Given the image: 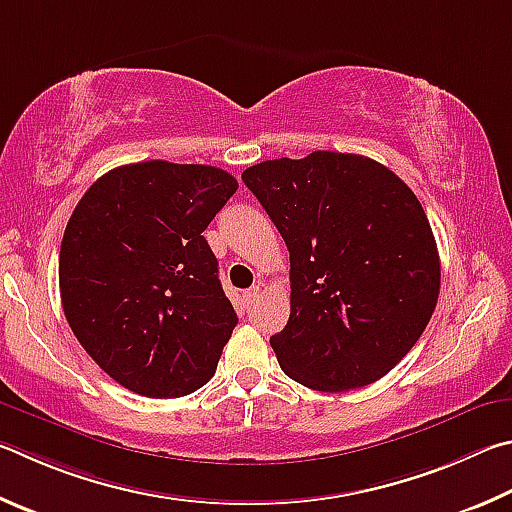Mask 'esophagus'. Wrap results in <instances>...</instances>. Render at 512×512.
<instances>
[{
    "label": "esophagus",
    "instance_id": "obj_1",
    "mask_svg": "<svg viewBox=\"0 0 512 512\" xmlns=\"http://www.w3.org/2000/svg\"><path fill=\"white\" fill-rule=\"evenodd\" d=\"M256 297H258V288H249V290L242 292V301H245V306H249V303L254 301Z\"/></svg>",
    "mask_w": 512,
    "mask_h": 512
}]
</instances>
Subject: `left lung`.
<instances>
[{"label":"left lung","mask_w":512,"mask_h":512,"mask_svg":"<svg viewBox=\"0 0 512 512\" xmlns=\"http://www.w3.org/2000/svg\"><path fill=\"white\" fill-rule=\"evenodd\" d=\"M290 251V319L270 337L283 373L315 391L366 387L423 335L441 290L432 227L387 166L351 152L249 166Z\"/></svg>","instance_id":"obj_1"}]
</instances>
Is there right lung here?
<instances>
[{
	"label": "right lung",
	"mask_w": 512,
	"mask_h": 512,
	"mask_svg": "<svg viewBox=\"0 0 512 512\" xmlns=\"http://www.w3.org/2000/svg\"><path fill=\"white\" fill-rule=\"evenodd\" d=\"M236 191L222 168L152 159L80 197L60 245L62 310L121 387L179 398L211 380L238 317L202 231Z\"/></svg>",
	"instance_id": "right-lung-1"
}]
</instances>
